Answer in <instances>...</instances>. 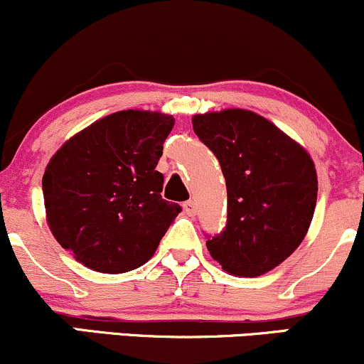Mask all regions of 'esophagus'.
I'll list each match as a JSON object with an SVG mask.
<instances>
[{
    "instance_id": "1",
    "label": "esophagus",
    "mask_w": 364,
    "mask_h": 364,
    "mask_svg": "<svg viewBox=\"0 0 364 364\" xmlns=\"http://www.w3.org/2000/svg\"><path fill=\"white\" fill-rule=\"evenodd\" d=\"M183 208H185V212H186L188 215L193 217L196 214V205H195L193 200H188V202L183 203Z\"/></svg>"
}]
</instances>
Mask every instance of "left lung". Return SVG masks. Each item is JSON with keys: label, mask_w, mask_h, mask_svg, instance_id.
Returning <instances> with one entry per match:
<instances>
[{"label": "left lung", "mask_w": 364, "mask_h": 364, "mask_svg": "<svg viewBox=\"0 0 364 364\" xmlns=\"http://www.w3.org/2000/svg\"><path fill=\"white\" fill-rule=\"evenodd\" d=\"M219 159L228 188V224L207 241L224 272L260 277L301 245L318 195L315 162L296 140L248 109L191 118Z\"/></svg>", "instance_id": "left-lung-1"}]
</instances>
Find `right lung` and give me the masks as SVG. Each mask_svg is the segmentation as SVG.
Listing matches in <instances>:
<instances>
[{
  "label": "right lung",
  "mask_w": 364,
  "mask_h": 364,
  "mask_svg": "<svg viewBox=\"0 0 364 364\" xmlns=\"http://www.w3.org/2000/svg\"><path fill=\"white\" fill-rule=\"evenodd\" d=\"M174 127L171 114L128 109L83 128L43 176L53 236L95 272L123 274L156 253L181 207L161 196L156 166Z\"/></svg>",
  "instance_id": "right-lung-1"
}]
</instances>
